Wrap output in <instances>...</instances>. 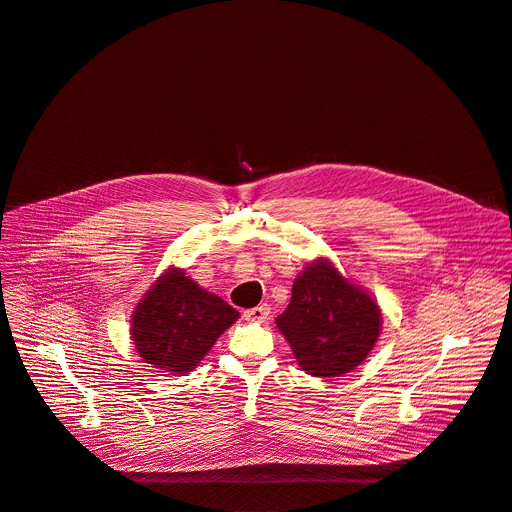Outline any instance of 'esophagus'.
Here are the masks:
<instances>
[{"mask_svg":"<svg viewBox=\"0 0 512 512\" xmlns=\"http://www.w3.org/2000/svg\"><path fill=\"white\" fill-rule=\"evenodd\" d=\"M269 313H271V307H269L267 303H263V305H257V307H253V309H245V311H243V317H245L247 321L263 323V321L269 319Z\"/></svg>","mask_w":512,"mask_h":512,"instance_id":"1","label":"esophagus"}]
</instances>
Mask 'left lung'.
Returning a JSON list of instances; mask_svg holds the SVG:
<instances>
[{"label":"left lung","instance_id":"8db88e82","mask_svg":"<svg viewBox=\"0 0 512 512\" xmlns=\"http://www.w3.org/2000/svg\"><path fill=\"white\" fill-rule=\"evenodd\" d=\"M275 323L303 372L337 378L368 358L382 329V311L372 295L321 257L297 275L291 301Z\"/></svg>","mask_w":512,"mask_h":512}]
</instances>
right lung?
<instances>
[{"label": "right lung", "instance_id": "1", "mask_svg": "<svg viewBox=\"0 0 512 512\" xmlns=\"http://www.w3.org/2000/svg\"><path fill=\"white\" fill-rule=\"evenodd\" d=\"M239 317L219 295L205 291L183 269L170 267L132 311L130 337L138 356L168 374H187Z\"/></svg>", "mask_w": 512, "mask_h": 512}]
</instances>
